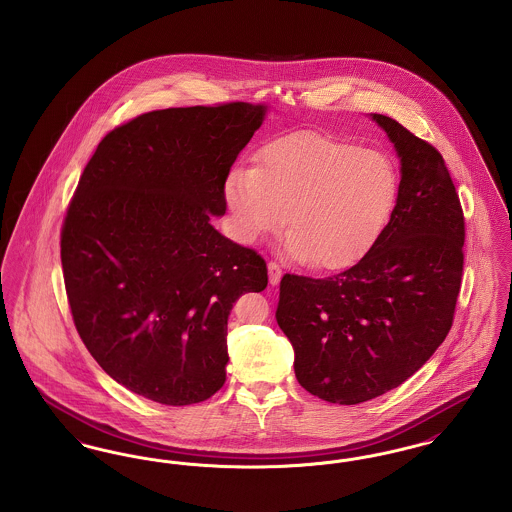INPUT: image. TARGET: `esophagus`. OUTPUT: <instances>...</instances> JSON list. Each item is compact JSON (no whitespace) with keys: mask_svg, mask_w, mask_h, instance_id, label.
Returning a JSON list of instances; mask_svg holds the SVG:
<instances>
[{"mask_svg":"<svg viewBox=\"0 0 512 512\" xmlns=\"http://www.w3.org/2000/svg\"><path fill=\"white\" fill-rule=\"evenodd\" d=\"M268 282H270V286H276V284H280V280H282V268L280 265H276V263H268Z\"/></svg>","mask_w":512,"mask_h":512,"instance_id":"obj_1","label":"esophagus"}]
</instances>
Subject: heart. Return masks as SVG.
Here are the masks:
<instances>
[{"label":"heart","instance_id":"1","mask_svg":"<svg viewBox=\"0 0 512 512\" xmlns=\"http://www.w3.org/2000/svg\"><path fill=\"white\" fill-rule=\"evenodd\" d=\"M397 190L388 155L320 132H295L263 147L255 167L228 172L222 195L240 242L278 232L288 215L286 257L341 270L376 244Z\"/></svg>","mask_w":512,"mask_h":512}]
</instances>
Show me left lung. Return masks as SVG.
<instances>
[{"label": "left lung", "instance_id": "left-lung-1", "mask_svg": "<svg viewBox=\"0 0 512 512\" xmlns=\"http://www.w3.org/2000/svg\"><path fill=\"white\" fill-rule=\"evenodd\" d=\"M370 119L401 163L390 222L340 274H286L276 309L297 382L340 405L401 386L436 353L453 324L463 276V209L443 157L390 117Z\"/></svg>", "mask_w": 512, "mask_h": 512}]
</instances>
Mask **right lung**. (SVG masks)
I'll return each instance as SVG.
<instances>
[{"instance_id":"add662e5","label":"right lung","mask_w":512,"mask_h":512,"mask_svg":"<svg viewBox=\"0 0 512 512\" xmlns=\"http://www.w3.org/2000/svg\"><path fill=\"white\" fill-rule=\"evenodd\" d=\"M267 111H151L109 132L80 176L61 232L74 326L115 382L155 403L192 405L222 388L232 305L267 288L261 255L211 222Z\"/></svg>"}]
</instances>
